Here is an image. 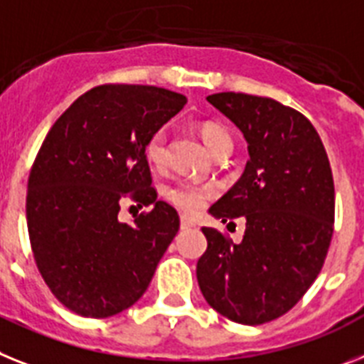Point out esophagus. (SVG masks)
<instances>
[{"instance_id": "34e87169", "label": "esophagus", "mask_w": 364, "mask_h": 364, "mask_svg": "<svg viewBox=\"0 0 364 364\" xmlns=\"http://www.w3.org/2000/svg\"><path fill=\"white\" fill-rule=\"evenodd\" d=\"M191 228H194V222H192L188 216L181 215V229H191Z\"/></svg>"}]
</instances>
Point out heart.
<instances>
[{"instance_id":"obj_1","label":"heart","mask_w":364,"mask_h":364,"mask_svg":"<svg viewBox=\"0 0 364 364\" xmlns=\"http://www.w3.org/2000/svg\"><path fill=\"white\" fill-rule=\"evenodd\" d=\"M201 139L207 144V148L215 154L224 146L233 144V140L229 136L228 131L218 124L213 122H203L200 127ZM166 144H168V131L166 127H159L154 131L149 139L146 140L144 154L146 159L154 166H161L166 161ZM213 194V187L209 185H201L198 181H176L172 185H168L164 188V198L170 203H173L179 209L187 210V213H196L201 207L205 205V201L209 200Z\"/></svg>"}]
</instances>
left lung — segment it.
Returning <instances> with one entry per match:
<instances>
[{"label":"left lung","mask_w":364,"mask_h":364,"mask_svg":"<svg viewBox=\"0 0 364 364\" xmlns=\"http://www.w3.org/2000/svg\"><path fill=\"white\" fill-rule=\"evenodd\" d=\"M207 102L248 142L244 173L209 213L246 218L242 242L203 228L196 276L222 316L259 326L291 311L320 274L335 222V187L322 140L307 118L272 97L220 92Z\"/></svg>","instance_id":"8db88e82"}]
</instances>
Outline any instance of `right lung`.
<instances>
[{"label":"right lung","instance_id":"1","mask_svg":"<svg viewBox=\"0 0 364 364\" xmlns=\"http://www.w3.org/2000/svg\"><path fill=\"white\" fill-rule=\"evenodd\" d=\"M187 103L148 85H102L79 96L46 135L27 183V229L46 285L64 307L107 318L140 300L179 229L157 200L146 140ZM151 205L125 225L124 200Z\"/></svg>","mask_w":364,"mask_h":364}]
</instances>
